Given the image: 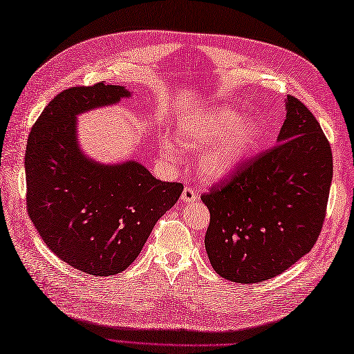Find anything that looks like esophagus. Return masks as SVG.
<instances>
[{
    "label": "esophagus",
    "mask_w": 354,
    "mask_h": 354,
    "mask_svg": "<svg viewBox=\"0 0 354 354\" xmlns=\"http://www.w3.org/2000/svg\"><path fill=\"white\" fill-rule=\"evenodd\" d=\"M181 199H183L184 202H194V201L198 199V193H196V190L193 189V187L185 185V187H184V192H183V196H181Z\"/></svg>",
    "instance_id": "esophagus-1"
}]
</instances>
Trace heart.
Returning a JSON list of instances; mask_svg holds the SVG:
<instances>
[{
    "instance_id": "b5f03b06",
    "label": "heart",
    "mask_w": 354,
    "mask_h": 354,
    "mask_svg": "<svg viewBox=\"0 0 354 354\" xmlns=\"http://www.w3.org/2000/svg\"><path fill=\"white\" fill-rule=\"evenodd\" d=\"M260 132L257 120L240 118L234 109L213 108L187 118L179 131V141L187 147L212 146L201 153L198 165L205 178H221L251 152ZM164 150L175 153L170 140L164 141Z\"/></svg>"
}]
</instances>
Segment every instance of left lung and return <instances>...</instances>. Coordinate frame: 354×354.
Returning a JSON list of instances; mask_svg holds the SVG:
<instances>
[{
	"mask_svg": "<svg viewBox=\"0 0 354 354\" xmlns=\"http://www.w3.org/2000/svg\"><path fill=\"white\" fill-rule=\"evenodd\" d=\"M286 111L277 145L201 196L209 209V263L234 283H260L288 270L317 243L326 219L332 147L297 97L288 95Z\"/></svg>",
	"mask_w": 354,
	"mask_h": 354,
	"instance_id": "8db88e82",
	"label": "left lung"
}]
</instances>
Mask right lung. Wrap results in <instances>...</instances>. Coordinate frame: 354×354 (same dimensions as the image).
<instances>
[{"instance_id":"obj_1","label":"right lung","mask_w":354,"mask_h":354,"mask_svg":"<svg viewBox=\"0 0 354 354\" xmlns=\"http://www.w3.org/2000/svg\"><path fill=\"white\" fill-rule=\"evenodd\" d=\"M123 86H73L53 99L28 133L27 213L59 259L94 277L120 274L138 257L184 185L135 161L103 165L77 147L76 115L129 97Z\"/></svg>"}]
</instances>
